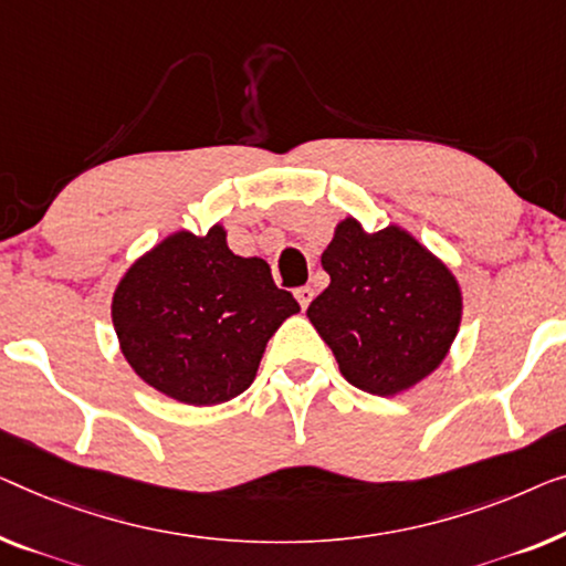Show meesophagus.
Instances as JSON below:
<instances>
[{"label": "esophagus", "mask_w": 566, "mask_h": 566, "mask_svg": "<svg viewBox=\"0 0 566 566\" xmlns=\"http://www.w3.org/2000/svg\"><path fill=\"white\" fill-rule=\"evenodd\" d=\"M311 298H314V289H311V285H301V289H296V301L301 303L303 311L308 308Z\"/></svg>", "instance_id": "34e87169"}]
</instances>
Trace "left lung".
I'll use <instances>...</instances> for the list:
<instances>
[{"label":"left lung","mask_w":566,"mask_h":566,"mask_svg":"<svg viewBox=\"0 0 566 566\" xmlns=\"http://www.w3.org/2000/svg\"><path fill=\"white\" fill-rule=\"evenodd\" d=\"M322 268L332 281L306 316L349 385L390 398L444 363L462 324V285L408 229L367 232L342 219Z\"/></svg>","instance_id":"left-lung-1"}]
</instances>
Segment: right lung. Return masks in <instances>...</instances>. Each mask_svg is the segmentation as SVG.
Listing matches in <instances>:
<instances>
[{"label": "right lung", "mask_w": 566, "mask_h": 566, "mask_svg": "<svg viewBox=\"0 0 566 566\" xmlns=\"http://www.w3.org/2000/svg\"><path fill=\"white\" fill-rule=\"evenodd\" d=\"M301 306L224 224L163 237L119 277L112 324L137 378L186 406H219L255 380L268 339Z\"/></svg>", "instance_id": "add662e5"}]
</instances>
